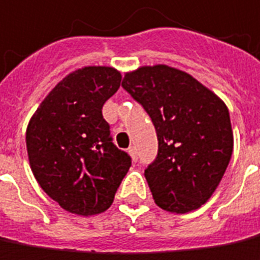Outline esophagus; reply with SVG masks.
<instances>
[{"instance_id": "34e87169", "label": "esophagus", "mask_w": 260, "mask_h": 260, "mask_svg": "<svg viewBox=\"0 0 260 260\" xmlns=\"http://www.w3.org/2000/svg\"><path fill=\"white\" fill-rule=\"evenodd\" d=\"M128 154L132 156L133 161H137V150H136V147H134V146H130V147H128Z\"/></svg>"}]
</instances>
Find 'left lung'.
Instances as JSON below:
<instances>
[{
	"label": "left lung",
	"mask_w": 260,
	"mask_h": 260,
	"mask_svg": "<svg viewBox=\"0 0 260 260\" xmlns=\"http://www.w3.org/2000/svg\"><path fill=\"white\" fill-rule=\"evenodd\" d=\"M121 85L147 111L157 133V157L144 170L156 205L172 213L199 209L219 186L233 151L223 100L165 64L126 73Z\"/></svg>",
	"instance_id": "left-lung-1"
}]
</instances>
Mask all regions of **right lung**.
I'll use <instances>...</instances> for the list:
<instances>
[{"mask_svg": "<svg viewBox=\"0 0 260 260\" xmlns=\"http://www.w3.org/2000/svg\"><path fill=\"white\" fill-rule=\"evenodd\" d=\"M120 83L121 74L113 67L76 70L54 87L29 120L25 142L32 175L70 213L107 210L132 166L130 156L111 142L102 113Z\"/></svg>", "mask_w": 260, "mask_h": 260, "instance_id": "1", "label": "right lung"}]
</instances>
